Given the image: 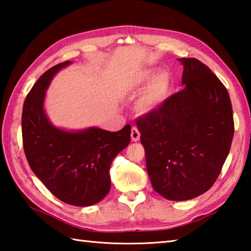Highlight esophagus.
Wrapping results in <instances>:
<instances>
[{
    "mask_svg": "<svg viewBox=\"0 0 251 251\" xmlns=\"http://www.w3.org/2000/svg\"><path fill=\"white\" fill-rule=\"evenodd\" d=\"M130 136H131V140L132 141L136 142V141L139 140L140 139V132H139V130H138V128H136V127H132Z\"/></svg>",
    "mask_w": 251,
    "mask_h": 251,
    "instance_id": "esophagus-1",
    "label": "esophagus"
}]
</instances>
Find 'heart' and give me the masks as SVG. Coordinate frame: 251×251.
I'll return each instance as SVG.
<instances>
[{
  "label": "heart",
  "instance_id": "1",
  "mask_svg": "<svg viewBox=\"0 0 251 251\" xmlns=\"http://www.w3.org/2000/svg\"><path fill=\"white\" fill-rule=\"evenodd\" d=\"M137 89L145 88L136 102V109L141 114L152 113L157 110L167 98L170 89V78L166 73H159L155 76L153 71H145L135 79Z\"/></svg>",
  "mask_w": 251,
  "mask_h": 251
}]
</instances>
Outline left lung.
Wrapping results in <instances>:
<instances>
[{
    "mask_svg": "<svg viewBox=\"0 0 251 251\" xmlns=\"http://www.w3.org/2000/svg\"><path fill=\"white\" fill-rule=\"evenodd\" d=\"M183 65L180 92L137 121L154 191L188 201L214 185L234 135L233 110L225 85L195 58Z\"/></svg>",
    "mask_w": 251,
    "mask_h": 251,
    "instance_id": "left-lung-1",
    "label": "left lung"
}]
</instances>
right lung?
Here are the masks:
<instances>
[{
    "mask_svg": "<svg viewBox=\"0 0 251 251\" xmlns=\"http://www.w3.org/2000/svg\"><path fill=\"white\" fill-rule=\"evenodd\" d=\"M61 62L37 79L26 96L21 117L25 157L32 172L57 199L73 206H92L111 189L110 166L130 142V125L112 132L97 127L70 131L51 124L44 100Z\"/></svg>",
    "mask_w": 251,
    "mask_h": 251,
    "instance_id": "right-lung-1",
    "label": "right lung"
}]
</instances>
